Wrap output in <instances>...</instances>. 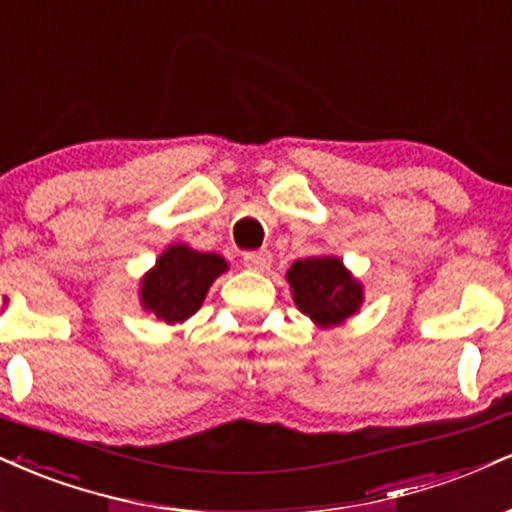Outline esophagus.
I'll return each mask as SVG.
<instances>
[{"instance_id":"obj_1","label":"esophagus","mask_w":512,"mask_h":512,"mask_svg":"<svg viewBox=\"0 0 512 512\" xmlns=\"http://www.w3.org/2000/svg\"><path fill=\"white\" fill-rule=\"evenodd\" d=\"M243 264L248 269H252V272H264V269H269V264H272V252H267V250L245 252Z\"/></svg>"}]
</instances>
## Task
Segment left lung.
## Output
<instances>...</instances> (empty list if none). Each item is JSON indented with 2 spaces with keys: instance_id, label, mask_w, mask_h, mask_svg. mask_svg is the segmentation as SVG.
Wrapping results in <instances>:
<instances>
[{
  "instance_id": "8db88e82",
  "label": "left lung",
  "mask_w": 512,
  "mask_h": 512,
  "mask_svg": "<svg viewBox=\"0 0 512 512\" xmlns=\"http://www.w3.org/2000/svg\"><path fill=\"white\" fill-rule=\"evenodd\" d=\"M298 310L319 326H338L360 310L362 283L331 255L307 257L291 264L286 274Z\"/></svg>"
}]
</instances>
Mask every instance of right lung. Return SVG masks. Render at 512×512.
<instances>
[{"label":"right lung","instance_id":"right-lung-1","mask_svg":"<svg viewBox=\"0 0 512 512\" xmlns=\"http://www.w3.org/2000/svg\"><path fill=\"white\" fill-rule=\"evenodd\" d=\"M229 269L217 252H197L188 245H169L155 267L140 281V303L166 324L186 322L200 310L214 279Z\"/></svg>","mask_w":512,"mask_h":512}]
</instances>
